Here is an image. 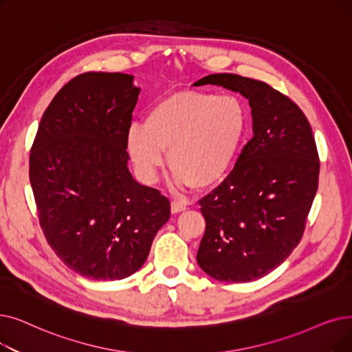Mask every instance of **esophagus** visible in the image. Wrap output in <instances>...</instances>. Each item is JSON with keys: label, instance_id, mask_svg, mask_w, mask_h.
Returning a JSON list of instances; mask_svg holds the SVG:
<instances>
[{"label": "esophagus", "instance_id": "1", "mask_svg": "<svg viewBox=\"0 0 352 352\" xmlns=\"http://www.w3.org/2000/svg\"><path fill=\"white\" fill-rule=\"evenodd\" d=\"M187 210V206L182 204L179 201H173L171 203V212L173 214H177V212H181V211H186Z\"/></svg>", "mask_w": 352, "mask_h": 352}]
</instances>
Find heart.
<instances>
[{"instance_id": "b5f03b06", "label": "heart", "mask_w": 352, "mask_h": 352, "mask_svg": "<svg viewBox=\"0 0 352 352\" xmlns=\"http://www.w3.org/2000/svg\"><path fill=\"white\" fill-rule=\"evenodd\" d=\"M248 125L240 99L184 90L160 99L145 124H132L128 149L145 182H154L165 164L181 187L208 188L230 171Z\"/></svg>"}]
</instances>
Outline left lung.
<instances>
[{
	"label": "left lung",
	"instance_id": "left-lung-1",
	"mask_svg": "<svg viewBox=\"0 0 352 352\" xmlns=\"http://www.w3.org/2000/svg\"><path fill=\"white\" fill-rule=\"evenodd\" d=\"M249 100L253 138L232 173L200 200L206 232L197 263L220 282H250L285 262L298 246L318 190L319 157L307 116L265 82L208 74Z\"/></svg>",
	"mask_w": 352,
	"mask_h": 352
}]
</instances>
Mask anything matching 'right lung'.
Here are the masks:
<instances>
[{"label":"right lung","mask_w":352,"mask_h":352,"mask_svg":"<svg viewBox=\"0 0 352 352\" xmlns=\"http://www.w3.org/2000/svg\"><path fill=\"white\" fill-rule=\"evenodd\" d=\"M141 89L125 73L89 72L57 91L30 152L43 233L63 263L95 280L145 263L170 200L128 170V131Z\"/></svg>","instance_id":"obj_1"}]
</instances>
